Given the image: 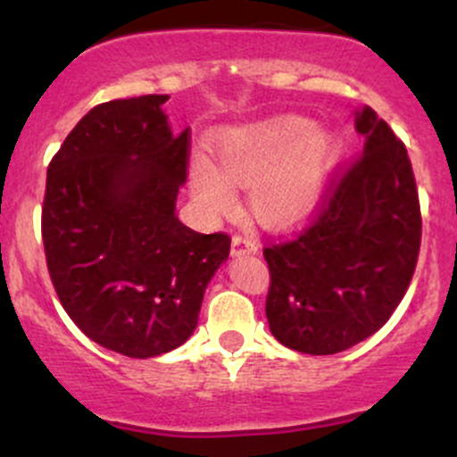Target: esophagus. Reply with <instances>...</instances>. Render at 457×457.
<instances>
[{
  "label": "esophagus",
  "instance_id": "1",
  "mask_svg": "<svg viewBox=\"0 0 457 457\" xmlns=\"http://www.w3.org/2000/svg\"><path fill=\"white\" fill-rule=\"evenodd\" d=\"M246 253H258V245L253 240L245 238V236H234L232 238V255L234 258H240V255Z\"/></svg>",
  "mask_w": 457,
  "mask_h": 457
}]
</instances>
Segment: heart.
I'll return each mask as SVG.
<instances>
[{"instance_id":"b5f03b06","label":"heart","mask_w":457,"mask_h":457,"mask_svg":"<svg viewBox=\"0 0 457 457\" xmlns=\"http://www.w3.org/2000/svg\"><path fill=\"white\" fill-rule=\"evenodd\" d=\"M330 130L298 115H272L225 129L214 139V165L191 161V191L208 214L234 208V187L246 188V206L260 223L296 225L318 208L339 161Z\"/></svg>"}]
</instances>
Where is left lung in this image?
<instances>
[{
	"instance_id": "obj_1",
	"label": "left lung",
	"mask_w": 457,
	"mask_h": 457,
	"mask_svg": "<svg viewBox=\"0 0 457 457\" xmlns=\"http://www.w3.org/2000/svg\"><path fill=\"white\" fill-rule=\"evenodd\" d=\"M361 159L298 238L266 246V318L296 353L335 354L374 335L406 295L421 245L411 159L374 109L354 112Z\"/></svg>"
}]
</instances>
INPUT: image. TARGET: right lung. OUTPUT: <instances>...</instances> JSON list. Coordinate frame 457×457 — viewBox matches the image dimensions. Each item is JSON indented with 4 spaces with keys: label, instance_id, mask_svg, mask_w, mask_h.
<instances>
[{
    "label": "right lung",
    "instance_id": "add662e5",
    "mask_svg": "<svg viewBox=\"0 0 457 457\" xmlns=\"http://www.w3.org/2000/svg\"><path fill=\"white\" fill-rule=\"evenodd\" d=\"M167 98L90 109L46 170L43 243L62 307L92 342L130 359L191 337L232 243L178 219L188 130H171Z\"/></svg>",
    "mask_w": 457,
    "mask_h": 457
}]
</instances>
